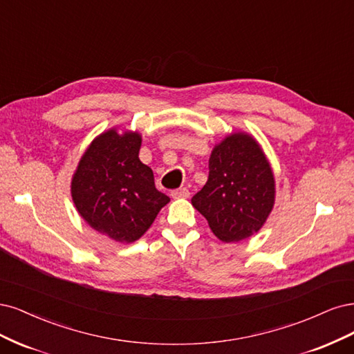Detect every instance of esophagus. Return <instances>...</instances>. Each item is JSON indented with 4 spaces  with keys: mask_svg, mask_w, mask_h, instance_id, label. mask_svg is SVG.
Returning a JSON list of instances; mask_svg holds the SVG:
<instances>
[{
    "mask_svg": "<svg viewBox=\"0 0 354 354\" xmlns=\"http://www.w3.org/2000/svg\"><path fill=\"white\" fill-rule=\"evenodd\" d=\"M170 196H172V198H175V200L188 198L189 197V191L187 188H179V189L172 191V194H170Z\"/></svg>",
    "mask_w": 354,
    "mask_h": 354,
    "instance_id": "34e87169",
    "label": "esophagus"
}]
</instances>
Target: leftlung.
<instances>
[{"label": "left lung", "mask_w": 354, "mask_h": 354, "mask_svg": "<svg viewBox=\"0 0 354 354\" xmlns=\"http://www.w3.org/2000/svg\"><path fill=\"white\" fill-rule=\"evenodd\" d=\"M209 179L191 203L223 243H239L261 230L275 206V176L252 133L231 132L214 145Z\"/></svg>", "instance_id": "obj_1"}]
</instances>
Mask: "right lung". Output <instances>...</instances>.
Here are the masks:
<instances>
[{"mask_svg":"<svg viewBox=\"0 0 354 354\" xmlns=\"http://www.w3.org/2000/svg\"><path fill=\"white\" fill-rule=\"evenodd\" d=\"M142 136L118 127L88 145L72 176L71 194L81 218L116 243H133L170 201L140 160Z\"/></svg>","mask_w":354,"mask_h":354,"instance_id":"right-lung-1","label":"right lung"}]
</instances>
